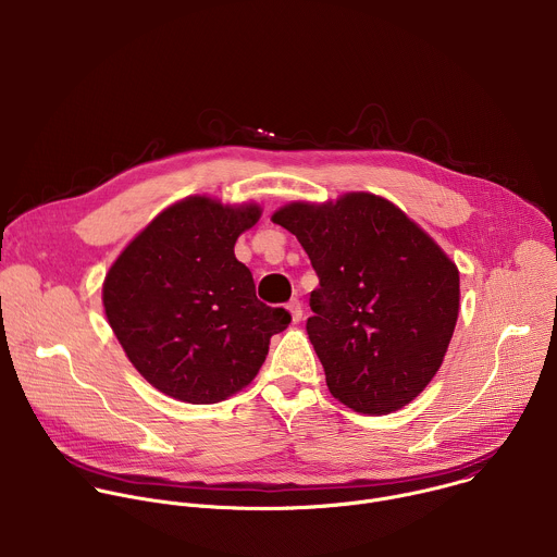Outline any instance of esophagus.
<instances>
[{"mask_svg":"<svg viewBox=\"0 0 557 557\" xmlns=\"http://www.w3.org/2000/svg\"><path fill=\"white\" fill-rule=\"evenodd\" d=\"M288 310H290V314H293V321L297 323V321H301V317H304V306H301V301L299 299H290L288 301Z\"/></svg>","mask_w":557,"mask_h":557,"instance_id":"1","label":"esophagus"}]
</instances>
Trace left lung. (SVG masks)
<instances>
[{"instance_id":"8db88e82","label":"left lung","mask_w":557,"mask_h":557,"mask_svg":"<svg viewBox=\"0 0 557 557\" xmlns=\"http://www.w3.org/2000/svg\"><path fill=\"white\" fill-rule=\"evenodd\" d=\"M273 223L297 236L319 277L308 338L330 394L364 416L409 405L433 381L459 314V271L394 203L354 193L293 203Z\"/></svg>"}]
</instances>
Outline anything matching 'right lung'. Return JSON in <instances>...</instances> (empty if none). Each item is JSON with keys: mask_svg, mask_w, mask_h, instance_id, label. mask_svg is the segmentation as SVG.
<instances>
[{"mask_svg": "<svg viewBox=\"0 0 557 557\" xmlns=\"http://www.w3.org/2000/svg\"><path fill=\"white\" fill-rule=\"evenodd\" d=\"M258 206L225 208L190 197L163 210L115 260L104 286L107 319L137 372L161 394L216 405L247 387L290 312L256 297L236 260Z\"/></svg>", "mask_w": 557, "mask_h": 557, "instance_id": "obj_1", "label": "right lung"}]
</instances>
